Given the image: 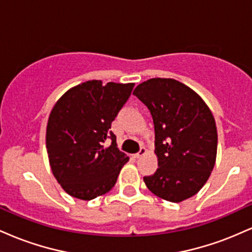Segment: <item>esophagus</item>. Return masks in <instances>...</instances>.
<instances>
[{"instance_id": "1", "label": "esophagus", "mask_w": 252, "mask_h": 252, "mask_svg": "<svg viewBox=\"0 0 252 252\" xmlns=\"http://www.w3.org/2000/svg\"><path fill=\"white\" fill-rule=\"evenodd\" d=\"M146 153H147V149L144 148V147H142V148L140 149V152L136 153V154H135L134 156H135L136 158H142V156H143L144 154H146Z\"/></svg>"}]
</instances>
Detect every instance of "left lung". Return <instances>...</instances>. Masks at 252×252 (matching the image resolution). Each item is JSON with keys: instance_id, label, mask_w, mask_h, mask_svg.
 Returning <instances> with one entry per match:
<instances>
[{"instance_id": "1", "label": "left lung", "mask_w": 252, "mask_h": 252, "mask_svg": "<svg viewBox=\"0 0 252 252\" xmlns=\"http://www.w3.org/2000/svg\"><path fill=\"white\" fill-rule=\"evenodd\" d=\"M148 108L155 129L158 168L143 180L167 201L190 198L206 184L216 163L217 126L209 106L185 84L153 78L134 90Z\"/></svg>"}]
</instances>
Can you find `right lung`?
Returning a JSON list of instances; mask_svg holds the SVG:
<instances>
[{
	"label": "right lung",
	"mask_w": 252,
	"mask_h": 252,
	"mask_svg": "<svg viewBox=\"0 0 252 252\" xmlns=\"http://www.w3.org/2000/svg\"><path fill=\"white\" fill-rule=\"evenodd\" d=\"M134 85L89 80L68 90L52 109L47 154L53 175L71 196L92 200L116 184L129 158L110 129ZM106 139L112 140L109 147L103 146Z\"/></svg>",
	"instance_id": "1"
}]
</instances>
